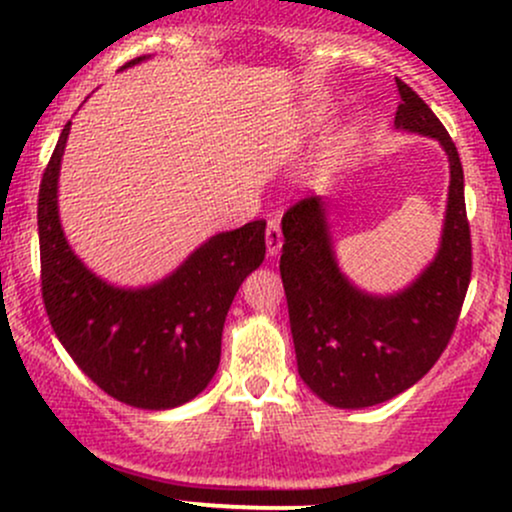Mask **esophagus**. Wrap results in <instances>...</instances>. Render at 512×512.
Listing matches in <instances>:
<instances>
[{
  "label": "esophagus",
  "mask_w": 512,
  "mask_h": 512,
  "mask_svg": "<svg viewBox=\"0 0 512 512\" xmlns=\"http://www.w3.org/2000/svg\"><path fill=\"white\" fill-rule=\"evenodd\" d=\"M281 243H284V236H281L279 219H272L267 223V252H269V257L279 255Z\"/></svg>",
  "instance_id": "1"
}]
</instances>
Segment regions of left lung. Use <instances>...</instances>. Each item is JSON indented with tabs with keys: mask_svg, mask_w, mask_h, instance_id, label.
<instances>
[{
	"mask_svg": "<svg viewBox=\"0 0 512 512\" xmlns=\"http://www.w3.org/2000/svg\"><path fill=\"white\" fill-rule=\"evenodd\" d=\"M397 91V129L438 139L450 161L440 250L419 279L395 296L358 291L339 272L320 197L298 199L281 219L279 269L298 373L317 397L339 409L373 407L419 383L448 346L472 279L460 154L419 93L402 79Z\"/></svg>",
	"mask_w": 512,
	"mask_h": 512,
	"instance_id": "8db88e82",
	"label": "left lung"
}]
</instances>
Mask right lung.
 Wrapping results in <instances>:
<instances>
[{
	"label": "right lung",
	"mask_w": 512,
	"mask_h": 512,
	"mask_svg": "<svg viewBox=\"0 0 512 512\" xmlns=\"http://www.w3.org/2000/svg\"><path fill=\"white\" fill-rule=\"evenodd\" d=\"M127 62L125 67L142 62ZM67 122L40 180V286L50 325L67 354L110 397L137 409L195 399L221 361V332L233 296L264 260V221L219 233L173 274L146 289H117L88 272L64 238L57 175Z\"/></svg>",
	"instance_id": "obj_1"
}]
</instances>
